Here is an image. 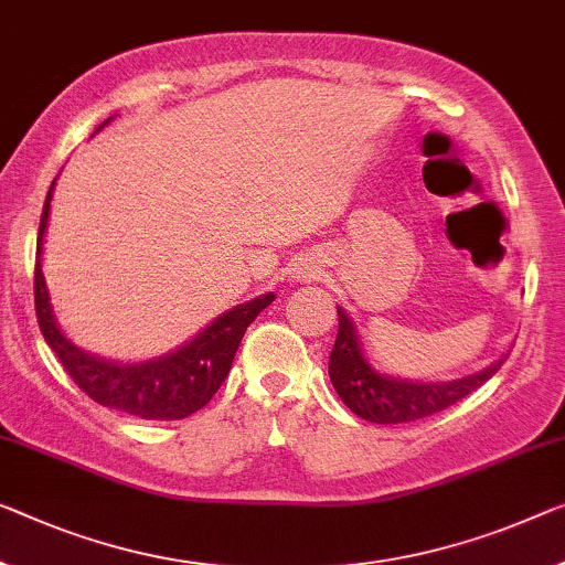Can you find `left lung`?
Listing matches in <instances>:
<instances>
[{
  "instance_id": "left-lung-1",
  "label": "left lung",
  "mask_w": 565,
  "mask_h": 565,
  "mask_svg": "<svg viewBox=\"0 0 565 565\" xmlns=\"http://www.w3.org/2000/svg\"><path fill=\"white\" fill-rule=\"evenodd\" d=\"M502 361L505 359L475 373V376L449 381V384H412V381L379 376L363 359L351 318L343 310H338V335L331 361H328V373H331L338 396L361 419L373 424H402L424 419V416L457 404L459 398L472 394L475 388L492 379Z\"/></svg>"
}]
</instances>
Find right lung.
I'll return each instance as SVG.
<instances>
[{"mask_svg": "<svg viewBox=\"0 0 565 565\" xmlns=\"http://www.w3.org/2000/svg\"><path fill=\"white\" fill-rule=\"evenodd\" d=\"M52 186H55V181H52ZM52 186L47 192L45 206H42L38 232L34 312H38L42 335H45L47 345L55 351L60 363H63L67 376L93 402L110 406V409H118L124 414H134L138 419H184V416L199 412L204 404H210L216 388L227 379L234 353L239 349V341L245 335L247 326L270 306L275 295L267 292L263 298L224 312L206 331L199 333L192 343H186L184 349L167 355V359L124 366V363H110L95 359L90 353H83L60 333L55 318H52L45 277H42L40 270L42 234H45L47 227Z\"/></svg>", "mask_w": 565, "mask_h": 565, "instance_id": "add662e5", "label": "right lung"}]
</instances>
